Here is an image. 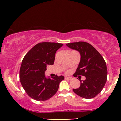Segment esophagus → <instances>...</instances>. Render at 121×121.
<instances>
[{"label": "esophagus", "instance_id": "34e87169", "mask_svg": "<svg viewBox=\"0 0 121 121\" xmlns=\"http://www.w3.org/2000/svg\"><path fill=\"white\" fill-rule=\"evenodd\" d=\"M65 79L66 80H71L72 79V78L71 77H65Z\"/></svg>", "mask_w": 121, "mask_h": 121}]
</instances>
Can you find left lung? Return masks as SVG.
Here are the masks:
<instances>
[{
  "label": "left lung",
  "mask_w": 121,
  "mask_h": 121,
  "mask_svg": "<svg viewBox=\"0 0 121 121\" xmlns=\"http://www.w3.org/2000/svg\"><path fill=\"white\" fill-rule=\"evenodd\" d=\"M66 45L79 51L81 55L80 62L74 77L82 75L86 78L85 80H80L79 88L73 90L82 98H94L101 91L107 80V67L104 58L87 42L80 41L69 43Z\"/></svg>",
  "instance_id": "left-lung-1"
}]
</instances>
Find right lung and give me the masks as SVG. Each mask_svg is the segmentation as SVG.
<instances>
[{
  "label": "right lung",
  "mask_w": 121,
  "mask_h": 121,
  "mask_svg": "<svg viewBox=\"0 0 121 121\" xmlns=\"http://www.w3.org/2000/svg\"><path fill=\"white\" fill-rule=\"evenodd\" d=\"M63 45L55 42L36 44L25 56L20 69V80L26 94L34 100L42 101L52 97L58 90L64 77L56 75L47 79L44 72L48 65H53L55 54Z\"/></svg>",
  "instance_id": "add662e5"
}]
</instances>
